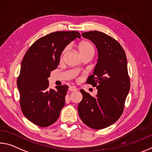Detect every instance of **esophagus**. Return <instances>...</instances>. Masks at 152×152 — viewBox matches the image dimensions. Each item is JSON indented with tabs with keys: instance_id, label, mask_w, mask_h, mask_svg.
Segmentation results:
<instances>
[{
	"instance_id": "34e87169",
	"label": "esophagus",
	"mask_w": 152,
	"mask_h": 152,
	"mask_svg": "<svg viewBox=\"0 0 152 152\" xmlns=\"http://www.w3.org/2000/svg\"><path fill=\"white\" fill-rule=\"evenodd\" d=\"M69 90L70 91H77V88L74 86H70L69 87Z\"/></svg>"
}]
</instances>
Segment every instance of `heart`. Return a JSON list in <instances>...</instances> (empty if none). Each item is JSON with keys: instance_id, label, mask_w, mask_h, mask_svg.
<instances>
[{"instance_id": "b5f03b06", "label": "heart", "mask_w": 152, "mask_h": 152, "mask_svg": "<svg viewBox=\"0 0 152 152\" xmlns=\"http://www.w3.org/2000/svg\"><path fill=\"white\" fill-rule=\"evenodd\" d=\"M78 50L81 55L86 53H94V47L91 42L88 41H82L78 45ZM66 51V49L64 50L63 54Z\"/></svg>"}]
</instances>
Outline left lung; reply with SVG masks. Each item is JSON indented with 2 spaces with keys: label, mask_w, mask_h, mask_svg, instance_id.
<instances>
[{
  "label": "left lung",
  "mask_w": 152,
  "mask_h": 152,
  "mask_svg": "<svg viewBox=\"0 0 152 152\" xmlns=\"http://www.w3.org/2000/svg\"><path fill=\"white\" fill-rule=\"evenodd\" d=\"M95 45L98 59L93 74L86 83L97 88L96 97L81 89L78 114L91 129H102L114 124L124 110L130 90V80L125 52L114 38L99 31L82 34Z\"/></svg>",
  "instance_id": "obj_1"
}]
</instances>
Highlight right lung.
Masks as SVG:
<instances>
[{"label": "right lung", "instance_id": "right-lung-1", "mask_svg": "<svg viewBox=\"0 0 152 152\" xmlns=\"http://www.w3.org/2000/svg\"><path fill=\"white\" fill-rule=\"evenodd\" d=\"M80 33L60 31L37 40L29 48L21 64L17 85L23 115L36 125L49 126L57 121L65 105L67 85L49 88L50 72L56 69L66 46Z\"/></svg>", "mask_w": 152, "mask_h": 152}]
</instances>
